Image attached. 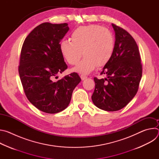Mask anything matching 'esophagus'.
Listing matches in <instances>:
<instances>
[{
  "mask_svg": "<svg viewBox=\"0 0 159 159\" xmlns=\"http://www.w3.org/2000/svg\"><path fill=\"white\" fill-rule=\"evenodd\" d=\"M80 78H81V79H82V80H85V79H87V77L85 75L82 74V75H80Z\"/></svg>",
  "mask_w": 159,
  "mask_h": 159,
  "instance_id": "obj_1",
  "label": "esophagus"
}]
</instances>
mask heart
Returning <instances> with one entry per match:
<instances>
[{
    "instance_id": "obj_1",
    "label": "heart",
    "mask_w": 159,
    "mask_h": 159,
    "mask_svg": "<svg viewBox=\"0 0 159 159\" xmlns=\"http://www.w3.org/2000/svg\"><path fill=\"white\" fill-rule=\"evenodd\" d=\"M71 41L63 40L61 53L67 62L75 65L83 54L84 57L73 68V71L89 74L96 65L102 66L111 59L115 48V37L107 28L98 25L82 26L71 34Z\"/></svg>"
}]
</instances>
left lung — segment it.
Wrapping results in <instances>:
<instances>
[{
  "label": "left lung",
  "mask_w": 159,
  "mask_h": 159,
  "mask_svg": "<svg viewBox=\"0 0 159 159\" xmlns=\"http://www.w3.org/2000/svg\"><path fill=\"white\" fill-rule=\"evenodd\" d=\"M115 31L114 52L101 74L94 78L93 103L106 111H116L126 106L137 94L142 76V65L137 44L123 28L112 24Z\"/></svg>",
  "instance_id": "left-lung-1"
}]
</instances>
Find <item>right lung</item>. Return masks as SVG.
<instances>
[{"label": "right lung", "instance_id": "obj_1", "mask_svg": "<svg viewBox=\"0 0 159 159\" xmlns=\"http://www.w3.org/2000/svg\"><path fill=\"white\" fill-rule=\"evenodd\" d=\"M69 30L67 23L44 22L29 34L22 44L20 79L28 99L44 112L55 114L66 109L81 81L75 72L54 80L67 69L60 43Z\"/></svg>", "mask_w": 159, "mask_h": 159}]
</instances>
